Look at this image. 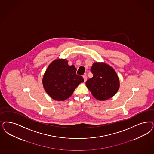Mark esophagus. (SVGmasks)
<instances>
[{
  "mask_svg": "<svg viewBox=\"0 0 154 154\" xmlns=\"http://www.w3.org/2000/svg\"><path fill=\"white\" fill-rule=\"evenodd\" d=\"M83 78H84V82L86 81V80H87V75H86V74H84V75H83Z\"/></svg>",
  "mask_w": 154,
  "mask_h": 154,
  "instance_id": "obj_1",
  "label": "esophagus"
}]
</instances>
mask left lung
Returning <instances> with one entry per match:
<instances>
[{"label":"left lung","mask_w":154,"mask_h":154,"mask_svg":"<svg viewBox=\"0 0 154 154\" xmlns=\"http://www.w3.org/2000/svg\"><path fill=\"white\" fill-rule=\"evenodd\" d=\"M93 77L86 82V85L93 97L100 101L112 97L119 88V80L116 71L103 63H94L91 68Z\"/></svg>","instance_id":"obj_1"}]
</instances>
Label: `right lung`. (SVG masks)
I'll list each match as a JSON object with an SVG mask.
<instances>
[{"label":"right lung","mask_w":154,"mask_h":154,"mask_svg":"<svg viewBox=\"0 0 154 154\" xmlns=\"http://www.w3.org/2000/svg\"><path fill=\"white\" fill-rule=\"evenodd\" d=\"M74 65L69 66L66 59H57L48 66L42 79L44 88L49 96L56 101L66 100L75 89L84 82L76 74Z\"/></svg>","instance_id":"right-lung-1"}]
</instances>
